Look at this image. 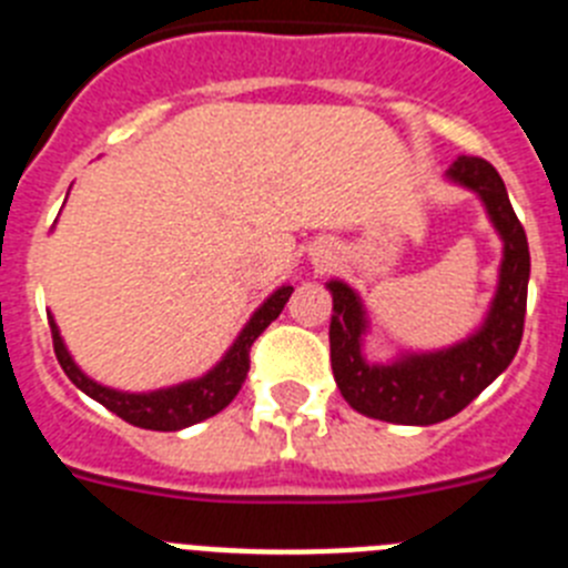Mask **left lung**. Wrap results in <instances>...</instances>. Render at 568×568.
<instances>
[{"instance_id":"left-lung-1","label":"left lung","mask_w":568,"mask_h":568,"mask_svg":"<svg viewBox=\"0 0 568 568\" xmlns=\"http://www.w3.org/2000/svg\"><path fill=\"white\" fill-rule=\"evenodd\" d=\"M446 179L478 195L491 227L504 241L498 287L480 327L464 341L429 353H400L386 364H375L364 355V335L369 333L364 301L344 281H327L333 293L329 361L335 384L346 404L366 418L404 426L453 418L504 373L524 338L529 244L511 210L504 179L478 155H458L446 170Z\"/></svg>"}]
</instances>
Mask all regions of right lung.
<instances>
[{"label": "right lung", "mask_w": 568, "mask_h": 568, "mask_svg": "<svg viewBox=\"0 0 568 568\" xmlns=\"http://www.w3.org/2000/svg\"><path fill=\"white\" fill-rule=\"evenodd\" d=\"M290 295H293V287H290V284H281V287L250 315V321L244 324L239 338L233 341V346L222 355V361H219L213 369H207L202 378L182 381V384L164 386V389H150V393H124V389H113V386H104L99 384V381L88 378V375L79 369L77 361H73L68 346H64L62 333H59L57 327V318L50 313L48 324L50 335H53V353H57L64 375H68L84 395H90L93 400L108 406L110 413H115L122 420H128V424L142 426V429H155V433H175V429L193 426L204 418H213L215 413H222L224 406L239 395L241 384H244L250 369V346H253V341L278 318L284 304L290 301Z\"/></svg>", "instance_id": "add662e5"}]
</instances>
